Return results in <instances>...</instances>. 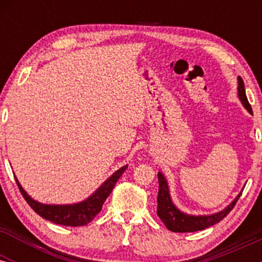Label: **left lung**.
I'll list each match as a JSON object with an SVG mask.
<instances>
[{
    "label": "left lung",
    "mask_w": 262,
    "mask_h": 262,
    "mask_svg": "<svg viewBox=\"0 0 262 262\" xmlns=\"http://www.w3.org/2000/svg\"><path fill=\"white\" fill-rule=\"evenodd\" d=\"M237 96H239V100L242 101L243 106L249 111V113L252 114V110L250 103H249L248 97H246L245 93V86L244 81L242 77H237ZM158 180H159V192H158V215L159 218L164 222V224L166 225V228L171 231H175V233H191V231H198L203 230L206 228L212 227V225L219 223L222 219L227 217L229 214V212L234 208L236 201L239 200V197L242 196V193H239L236 196L235 200L231 202L229 206H227L221 212L214 213V214L209 215H191L186 214L182 210H180L177 207L173 204L172 200L170 196V189L169 185H167L166 179L162 175L161 172L158 173Z\"/></svg>",
    "instance_id": "1"
}]
</instances>
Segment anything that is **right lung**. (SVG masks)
Here are the masks:
<instances>
[{
    "label": "right lung",
    "instance_id": "add662e5",
    "mask_svg": "<svg viewBox=\"0 0 262 262\" xmlns=\"http://www.w3.org/2000/svg\"><path fill=\"white\" fill-rule=\"evenodd\" d=\"M127 167L128 165H125V166L117 170L89 198H86L82 202L74 204H43L38 201H34L23 189L20 183L18 182L17 177H14V179H16L18 188H19L22 196L25 197L27 203L41 218L53 222L55 224L66 225V227H81V225L89 224L101 212L104 201L110 196L114 185Z\"/></svg>",
    "mask_w": 262,
    "mask_h": 262
}]
</instances>
